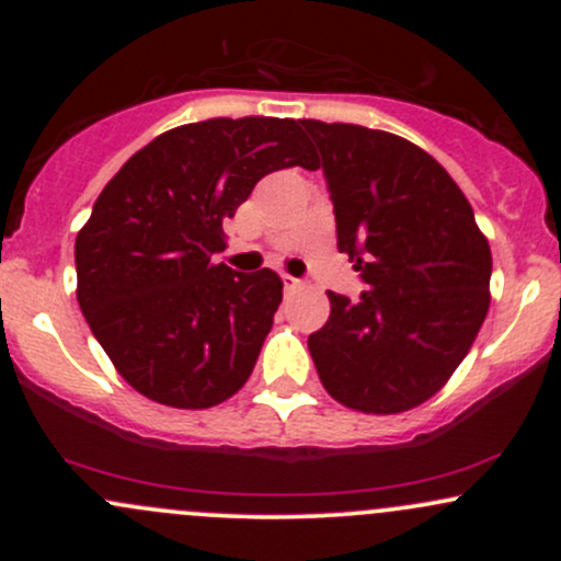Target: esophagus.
<instances>
[{"label":"esophagus","instance_id":"34e87169","mask_svg":"<svg viewBox=\"0 0 561 561\" xmlns=\"http://www.w3.org/2000/svg\"><path fill=\"white\" fill-rule=\"evenodd\" d=\"M282 285H285V293H293V290H298V287H301V279H296V276H282Z\"/></svg>","mask_w":561,"mask_h":561}]
</instances>
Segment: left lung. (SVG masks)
Masks as SVG:
<instances>
[{"instance_id":"obj_1","label":"left lung","mask_w":561,"mask_h":561,"mask_svg":"<svg viewBox=\"0 0 561 561\" xmlns=\"http://www.w3.org/2000/svg\"><path fill=\"white\" fill-rule=\"evenodd\" d=\"M336 214V247L360 271L358 301L328 293L309 336L320 382L375 415L432 399L489 312L491 249L448 171L399 135L304 118Z\"/></svg>"}]
</instances>
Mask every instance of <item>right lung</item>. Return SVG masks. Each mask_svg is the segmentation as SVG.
I'll return each instance as SVG.
<instances>
[{
	"label": "right lung",
	"instance_id": "right-lung-1",
	"mask_svg": "<svg viewBox=\"0 0 561 561\" xmlns=\"http://www.w3.org/2000/svg\"><path fill=\"white\" fill-rule=\"evenodd\" d=\"M314 162L296 118H208L162 133L107 181L76 239L78 304L138 393L206 410L249 380L282 279L214 263L222 222L263 175Z\"/></svg>",
	"mask_w": 561,
	"mask_h": 561
}]
</instances>
